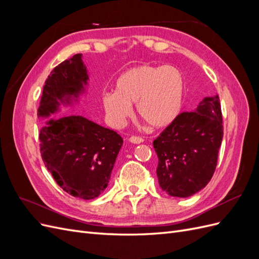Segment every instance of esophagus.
<instances>
[{
	"label": "esophagus",
	"mask_w": 259,
	"mask_h": 259,
	"mask_svg": "<svg viewBox=\"0 0 259 259\" xmlns=\"http://www.w3.org/2000/svg\"><path fill=\"white\" fill-rule=\"evenodd\" d=\"M130 142L132 144H142L144 142V139L142 137H138V136H132L130 138Z\"/></svg>",
	"instance_id": "obj_1"
}]
</instances>
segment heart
<instances>
[{
  "mask_svg": "<svg viewBox=\"0 0 259 259\" xmlns=\"http://www.w3.org/2000/svg\"><path fill=\"white\" fill-rule=\"evenodd\" d=\"M185 80L173 66L143 65L122 73L115 92L103 95L101 101L108 120L122 126L136 104L138 115L153 127H165L174 121L183 106Z\"/></svg>",
  "mask_w": 259,
  "mask_h": 259,
  "instance_id": "b5f03b06",
  "label": "heart"
}]
</instances>
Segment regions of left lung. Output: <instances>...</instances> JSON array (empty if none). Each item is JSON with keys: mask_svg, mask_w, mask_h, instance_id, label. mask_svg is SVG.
<instances>
[{"mask_svg": "<svg viewBox=\"0 0 259 259\" xmlns=\"http://www.w3.org/2000/svg\"><path fill=\"white\" fill-rule=\"evenodd\" d=\"M223 136L218 95L205 97L194 111L177 115L153 142L161 189L177 198L203 189L213 177Z\"/></svg>", "mask_w": 259, "mask_h": 259, "instance_id": "8db88e82", "label": "left lung"}]
</instances>
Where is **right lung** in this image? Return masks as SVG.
<instances>
[{"label": "right lung", "mask_w": 259, "mask_h": 259, "mask_svg": "<svg viewBox=\"0 0 259 259\" xmlns=\"http://www.w3.org/2000/svg\"><path fill=\"white\" fill-rule=\"evenodd\" d=\"M88 81L82 54L62 61L46 79L37 109L38 117L46 120L38 136L45 166L60 188L83 200L105 191L123 145L116 132L82 115L51 117L60 105L77 103Z\"/></svg>", "instance_id": "1"}]
</instances>
